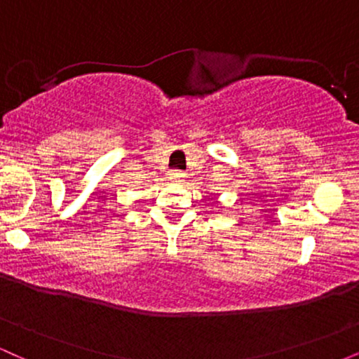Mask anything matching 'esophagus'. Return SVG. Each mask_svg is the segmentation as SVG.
I'll use <instances>...</instances> for the list:
<instances>
[{
  "label": "esophagus",
  "instance_id": "1",
  "mask_svg": "<svg viewBox=\"0 0 359 359\" xmlns=\"http://www.w3.org/2000/svg\"><path fill=\"white\" fill-rule=\"evenodd\" d=\"M168 179H170L172 182H184L185 174H182L180 170H172L170 174H168Z\"/></svg>",
  "mask_w": 359,
  "mask_h": 359
}]
</instances>
